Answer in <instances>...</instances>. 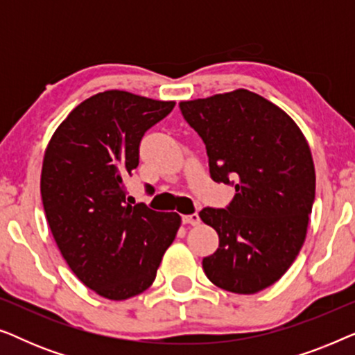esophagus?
Listing matches in <instances>:
<instances>
[{
  "label": "esophagus",
  "mask_w": 355,
  "mask_h": 355,
  "mask_svg": "<svg viewBox=\"0 0 355 355\" xmlns=\"http://www.w3.org/2000/svg\"><path fill=\"white\" fill-rule=\"evenodd\" d=\"M182 223H184V225L197 226L198 223H200V216H198V213H192V215H184Z\"/></svg>",
  "instance_id": "obj_1"
}]
</instances>
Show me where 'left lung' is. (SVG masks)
<instances>
[{"label":"left lung","mask_w":355,"mask_h":355,"mask_svg":"<svg viewBox=\"0 0 355 355\" xmlns=\"http://www.w3.org/2000/svg\"><path fill=\"white\" fill-rule=\"evenodd\" d=\"M179 108L205 144L210 178L236 189L230 205L198 213L220 236L203 271L230 293H259L288 271L305 241L315 200L309 145L283 110L244 89Z\"/></svg>","instance_id":"8db88e82"}]
</instances>
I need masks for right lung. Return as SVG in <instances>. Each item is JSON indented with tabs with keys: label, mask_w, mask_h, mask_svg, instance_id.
<instances>
[{
	"label": "right lung",
	"mask_w": 355,
	"mask_h": 355,
	"mask_svg": "<svg viewBox=\"0 0 355 355\" xmlns=\"http://www.w3.org/2000/svg\"><path fill=\"white\" fill-rule=\"evenodd\" d=\"M174 105L101 92L72 110L48 144L40 181L48 226L72 273L106 299L150 288L181 226L178 213L130 205L123 184L139 166L145 132Z\"/></svg>",
	"instance_id": "add662e5"
}]
</instances>
